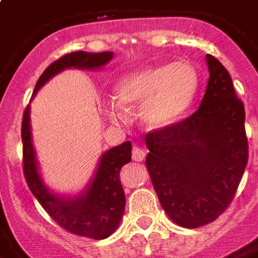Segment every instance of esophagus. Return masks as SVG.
I'll use <instances>...</instances> for the list:
<instances>
[{"instance_id": "34e87169", "label": "esophagus", "mask_w": 258, "mask_h": 258, "mask_svg": "<svg viewBox=\"0 0 258 258\" xmlns=\"http://www.w3.org/2000/svg\"><path fill=\"white\" fill-rule=\"evenodd\" d=\"M145 159V151L140 148V146H133V160L135 162H142Z\"/></svg>"}]
</instances>
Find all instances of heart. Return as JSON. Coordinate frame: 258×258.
Instances as JSON below:
<instances>
[{"mask_svg":"<svg viewBox=\"0 0 258 258\" xmlns=\"http://www.w3.org/2000/svg\"><path fill=\"white\" fill-rule=\"evenodd\" d=\"M198 87L196 70L182 60L144 68L114 83V99L107 105L106 114L112 120H121L123 107L141 103L140 118L146 128H167L188 110Z\"/></svg>","mask_w":258,"mask_h":258,"instance_id":"b5f03b06","label":"heart"}]
</instances>
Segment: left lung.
Here are the masks:
<instances>
[{
    "label": "left lung",
    "mask_w": 258,
    "mask_h": 258,
    "mask_svg": "<svg viewBox=\"0 0 258 258\" xmlns=\"http://www.w3.org/2000/svg\"><path fill=\"white\" fill-rule=\"evenodd\" d=\"M209 83L199 109L148 133L146 167L163 210L177 225L213 222L232 202L249 157L244 106L220 60L206 55Z\"/></svg>",
    "instance_id": "obj_1"
}]
</instances>
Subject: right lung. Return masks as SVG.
Returning a JSON list of instances; mask_svg holds the SVG:
<instances>
[{
    "label": "right lung",
    "mask_w": 258,
    "mask_h": 258,
    "mask_svg": "<svg viewBox=\"0 0 258 258\" xmlns=\"http://www.w3.org/2000/svg\"><path fill=\"white\" fill-rule=\"evenodd\" d=\"M113 59V52L77 51L64 55L48 66L38 79L33 92L36 95L42 85L66 69L98 70ZM23 173L31 194L36 196L49 217L69 232L91 239L110 236L121 221L125 207V195L120 182V170L131 162V142L106 151L99 159L94 177L83 192L76 196L55 194L42 181L33 148L30 127V105H27L22 121Z\"/></svg>",
    "instance_id": "right-lung-1"
}]
</instances>
